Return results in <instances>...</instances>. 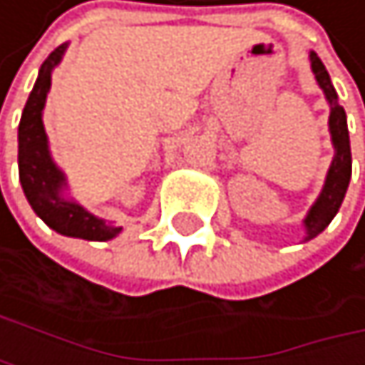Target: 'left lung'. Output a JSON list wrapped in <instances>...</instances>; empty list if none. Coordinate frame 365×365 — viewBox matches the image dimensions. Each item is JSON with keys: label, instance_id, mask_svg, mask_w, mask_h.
I'll list each match as a JSON object with an SVG mask.
<instances>
[{"label": "left lung", "instance_id": "obj_1", "mask_svg": "<svg viewBox=\"0 0 365 365\" xmlns=\"http://www.w3.org/2000/svg\"><path fill=\"white\" fill-rule=\"evenodd\" d=\"M311 61V69L315 74V81L319 85V89L324 91V98L331 107L329 113V133H331V142L335 148L333 162L329 166L324 186H322L319 197L315 199V203L311 205V210L307 212L302 225H304V241H311L319 232H324L327 225L333 221V217L337 215V210L346 197L348 184H350V175H353V158H350V138H348V124H346V111L337 101V91L331 83V76L327 72L324 63L319 61V56L315 52L309 54Z\"/></svg>", "mask_w": 365, "mask_h": 365}]
</instances>
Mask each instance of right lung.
Wrapping results in <instances>:
<instances>
[{"label":"right lung","instance_id":"add662e5","mask_svg":"<svg viewBox=\"0 0 365 365\" xmlns=\"http://www.w3.org/2000/svg\"><path fill=\"white\" fill-rule=\"evenodd\" d=\"M67 43L58 46L38 69L36 83L19 122V181L34 215L48 227L63 236L85 241H111L122 227L91 215L78 201L67 197V177L56 166L50 153L48 133L43 127V109L52 85L54 67L63 61Z\"/></svg>","mask_w":365,"mask_h":365}]
</instances>
